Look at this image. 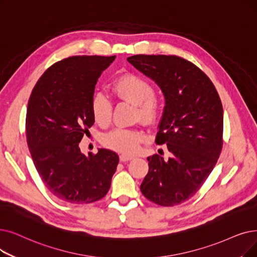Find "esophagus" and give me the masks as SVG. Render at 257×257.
I'll return each mask as SVG.
<instances>
[{"mask_svg":"<svg viewBox=\"0 0 257 257\" xmlns=\"http://www.w3.org/2000/svg\"><path fill=\"white\" fill-rule=\"evenodd\" d=\"M131 160H133V156L126 155V154H120L119 155V161L120 162H128V161H131Z\"/></svg>","mask_w":257,"mask_h":257,"instance_id":"obj_1","label":"esophagus"}]
</instances>
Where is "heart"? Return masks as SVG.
<instances>
[{
    "label": "heart",
    "instance_id": "heart-1",
    "mask_svg": "<svg viewBox=\"0 0 257 257\" xmlns=\"http://www.w3.org/2000/svg\"><path fill=\"white\" fill-rule=\"evenodd\" d=\"M113 94L119 101L136 105V118L153 125L159 120L162 111L161 99L153 94L152 85L139 74L122 73L111 85ZM91 113L96 124L107 126L112 117V102L103 92H95L91 99ZM146 140L145 133L136 128H116L103 137V144L109 149L126 155L140 151Z\"/></svg>",
    "mask_w": 257,
    "mask_h": 257
}]
</instances>
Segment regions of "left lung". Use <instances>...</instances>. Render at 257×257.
<instances>
[{"label": "left lung", "mask_w": 257, "mask_h": 257, "mask_svg": "<svg viewBox=\"0 0 257 257\" xmlns=\"http://www.w3.org/2000/svg\"><path fill=\"white\" fill-rule=\"evenodd\" d=\"M127 61L160 86L166 106L155 143L168 160L147 158L141 185L152 203L173 207L190 199L213 170L222 148V105L216 89L193 63L177 55L137 54Z\"/></svg>", "instance_id": "obj_1"}]
</instances>
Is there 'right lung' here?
<instances>
[{
    "instance_id": "1",
    "label": "right lung",
    "mask_w": 257,
    "mask_h": 257,
    "mask_svg": "<svg viewBox=\"0 0 257 257\" xmlns=\"http://www.w3.org/2000/svg\"><path fill=\"white\" fill-rule=\"evenodd\" d=\"M115 59L73 55L42 74L30 94L26 138L36 168L48 190L70 204H89L109 191L118 155L107 149L81 152L79 143L94 124L95 84Z\"/></svg>"
}]
</instances>
